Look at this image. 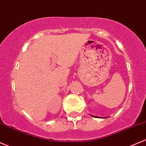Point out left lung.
Wrapping results in <instances>:
<instances>
[{
  "instance_id": "obj_1",
  "label": "left lung",
  "mask_w": 146,
  "mask_h": 146,
  "mask_svg": "<svg viewBox=\"0 0 146 146\" xmlns=\"http://www.w3.org/2000/svg\"><path fill=\"white\" fill-rule=\"evenodd\" d=\"M91 116H93V117H96H96H98V116H93V115H91Z\"/></svg>"
}]
</instances>
